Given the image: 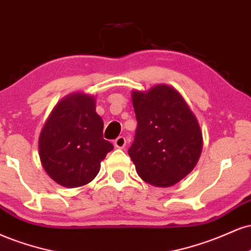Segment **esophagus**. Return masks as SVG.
Returning a JSON list of instances; mask_svg holds the SVG:
<instances>
[{"mask_svg":"<svg viewBox=\"0 0 251 251\" xmlns=\"http://www.w3.org/2000/svg\"><path fill=\"white\" fill-rule=\"evenodd\" d=\"M126 143V137L125 136H119V137L116 138V140L114 141L115 147H116V148H120V149L125 148Z\"/></svg>","mask_w":251,"mask_h":251,"instance_id":"34e87169","label":"esophagus"}]
</instances>
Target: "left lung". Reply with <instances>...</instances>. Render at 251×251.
Returning <instances> with one entry per match:
<instances>
[{
	"instance_id": "8db88e82",
	"label": "left lung",
	"mask_w": 251,
	"mask_h": 251,
	"mask_svg": "<svg viewBox=\"0 0 251 251\" xmlns=\"http://www.w3.org/2000/svg\"><path fill=\"white\" fill-rule=\"evenodd\" d=\"M137 128L128 154L143 181L170 187L187 176L202 151V132L181 94L166 84L132 91Z\"/></svg>"
}]
</instances>
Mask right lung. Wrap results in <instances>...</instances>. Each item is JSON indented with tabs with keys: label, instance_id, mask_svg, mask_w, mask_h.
Wrapping results in <instances>:
<instances>
[{
	"label": "right lung",
	"instance_id": "right-lung-1",
	"mask_svg": "<svg viewBox=\"0 0 251 251\" xmlns=\"http://www.w3.org/2000/svg\"><path fill=\"white\" fill-rule=\"evenodd\" d=\"M102 134L103 121L94 97L81 93L67 96L57 103L41 132L38 149L44 170L63 187L89 183L114 149Z\"/></svg>",
	"mask_w": 251,
	"mask_h": 251
}]
</instances>
